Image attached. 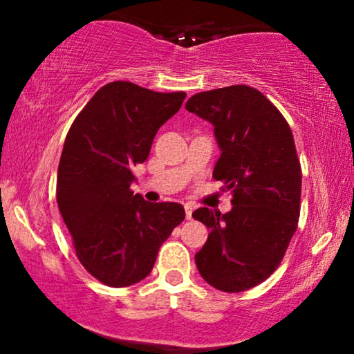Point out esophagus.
<instances>
[{"mask_svg": "<svg viewBox=\"0 0 354 354\" xmlns=\"http://www.w3.org/2000/svg\"><path fill=\"white\" fill-rule=\"evenodd\" d=\"M186 211V219H191V214H193V205H185Z\"/></svg>", "mask_w": 354, "mask_h": 354, "instance_id": "obj_1", "label": "esophagus"}]
</instances>
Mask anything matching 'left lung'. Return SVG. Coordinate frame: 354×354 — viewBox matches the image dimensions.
<instances>
[{
    "label": "left lung",
    "mask_w": 354,
    "mask_h": 354,
    "mask_svg": "<svg viewBox=\"0 0 354 354\" xmlns=\"http://www.w3.org/2000/svg\"><path fill=\"white\" fill-rule=\"evenodd\" d=\"M186 109L214 126L221 156L213 178L233 194L228 213H193L209 230L194 261L216 290L246 291L273 274L298 228L301 166L293 133L278 108L246 84L198 93Z\"/></svg>",
    "instance_id": "1"
}]
</instances>
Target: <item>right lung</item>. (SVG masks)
I'll return each mask as SVG.
<instances>
[{"mask_svg": "<svg viewBox=\"0 0 354 354\" xmlns=\"http://www.w3.org/2000/svg\"><path fill=\"white\" fill-rule=\"evenodd\" d=\"M186 93H158L113 81L73 121L58 166L56 201L84 270L113 288L151 273L158 250L185 219L178 203L133 194V168L145 163L160 126Z\"/></svg>", "mask_w": 354, "mask_h": 354, "instance_id": "right-lung-1", "label": "right lung"}]
</instances>
